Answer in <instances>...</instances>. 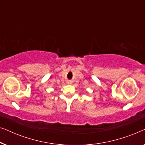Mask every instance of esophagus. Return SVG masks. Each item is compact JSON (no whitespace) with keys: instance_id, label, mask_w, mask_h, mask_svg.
I'll return each instance as SVG.
<instances>
[{"instance_id":"esophagus-1","label":"esophagus","mask_w":145,"mask_h":145,"mask_svg":"<svg viewBox=\"0 0 145 145\" xmlns=\"http://www.w3.org/2000/svg\"><path fill=\"white\" fill-rule=\"evenodd\" d=\"M70 83H71L70 82H68V84H70Z\"/></svg>"}]
</instances>
